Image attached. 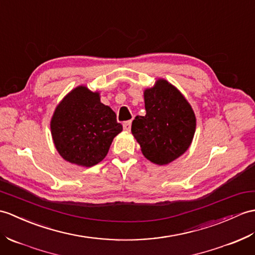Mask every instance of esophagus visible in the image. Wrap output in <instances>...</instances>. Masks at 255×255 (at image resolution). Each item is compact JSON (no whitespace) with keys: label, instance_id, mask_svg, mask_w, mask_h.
Listing matches in <instances>:
<instances>
[{"label":"esophagus","instance_id":"obj_1","mask_svg":"<svg viewBox=\"0 0 255 255\" xmlns=\"http://www.w3.org/2000/svg\"><path fill=\"white\" fill-rule=\"evenodd\" d=\"M124 130H126V131H130V129H131V121H127L124 123Z\"/></svg>","mask_w":255,"mask_h":255}]
</instances>
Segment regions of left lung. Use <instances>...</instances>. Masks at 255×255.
Wrapping results in <instances>:
<instances>
[{
  "label": "left lung",
  "instance_id": "1",
  "mask_svg": "<svg viewBox=\"0 0 255 255\" xmlns=\"http://www.w3.org/2000/svg\"><path fill=\"white\" fill-rule=\"evenodd\" d=\"M146 114L135 116L131 125L143 155L151 162L166 165L190 146L195 131V116L190 104L166 80L144 91Z\"/></svg>",
  "mask_w": 255,
  "mask_h": 255
}]
</instances>
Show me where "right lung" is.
<instances>
[{
  "label": "right lung",
  "instance_id": "right-lung-1",
  "mask_svg": "<svg viewBox=\"0 0 255 255\" xmlns=\"http://www.w3.org/2000/svg\"><path fill=\"white\" fill-rule=\"evenodd\" d=\"M123 130L115 112L100 102L99 93L78 87L58 104L51 122L53 141L66 161L91 167L106 156Z\"/></svg>",
  "mask_w": 255,
  "mask_h": 255
}]
</instances>
